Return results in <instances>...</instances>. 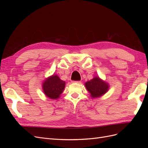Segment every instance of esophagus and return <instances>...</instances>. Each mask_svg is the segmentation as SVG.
Wrapping results in <instances>:
<instances>
[{"label": "esophagus", "instance_id": "1", "mask_svg": "<svg viewBox=\"0 0 148 148\" xmlns=\"http://www.w3.org/2000/svg\"><path fill=\"white\" fill-rule=\"evenodd\" d=\"M71 82H72V83H81L79 81H72Z\"/></svg>", "mask_w": 148, "mask_h": 148}]
</instances>
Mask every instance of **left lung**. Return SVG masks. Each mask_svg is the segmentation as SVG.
I'll list each match as a JSON object with an SVG mask.
<instances>
[{
  "mask_svg": "<svg viewBox=\"0 0 148 148\" xmlns=\"http://www.w3.org/2000/svg\"><path fill=\"white\" fill-rule=\"evenodd\" d=\"M85 86L92 97H99L104 95L109 88V84L99 78L95 77L92 79L85 83Z\"/></svg>",
  "mask_w": 148,
  "mask_h": 148,
  "instance_id": "left-lung-1",
  "label": "left lung"
}]
</instances>
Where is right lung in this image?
I'll list each match as a JSON object with an SVG mask.
<instances>
[{"label": "right lung", "mask_w": 148, "mask_h": 148, "mask_svg": "<svg viewBox=\"0 0 148 148\" xmlns=\"http://www.w3.org/2000/svg\"><path fill=\"white\" fill-rule=\"evenodd\" d=\"M65 82L60 79L58 75H53L46 78L42 83V89L45 95L52 99L60 97L63 92Z\"/></svg>", "instance_id": "1"}]
</instances>
